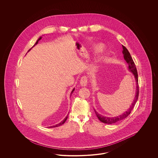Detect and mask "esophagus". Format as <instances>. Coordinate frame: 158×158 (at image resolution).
Here are the masks:
<instances>
[{"instance_id":"esophagus-1","label":"esophagus","mask_w":158,"mask_h":158,"mask_svg":"<svg viewBox=\"0 0 158 158\" xmlns=\"http://www.w3.org/2000/svg\"><path fill=\"white\" fill-rule=\"evenodd\" d=\"M80 83L82 86H86L88 83V77L86 76H82L80 80Z\"/></svg>"}]
</instances>
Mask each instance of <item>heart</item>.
Masks as SVG:
<instances>
[{
	"label": "heart",
	"instance_id": "heart-1",
	"mask_svg": "<svg viewBox=\"0 0 158 158\" xmlns=\"http://www.w3.org/2000/svg\"><path fill=\"white\" fill-rule=\"evenodd\" d=\"M104 49V47L102 45H98L95 47L94 50V52L96 54H99V53H101Z\"/></svg>",
	"mask_w": 158,
	"mask_h": 158
}]
</instances>
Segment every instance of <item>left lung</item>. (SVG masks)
Masks as SVG:
<instances>
[{
  "mask_svg": "<svg viewBox=\"0 0 158 158\" xmlns=\"http://www.w3.org/2000/svg\"><path fill=\"white\" fill-rule=\"evenodd\" d=\"M123 46V54L124 56V58L125 60L127 61V63L128 64V70L130 71H131L133 75L135 77V81H136V84H137V86H136V92H135V96L134 101L132 104L131 106L130 107V108L128 109L127 111H126V113H124L123 114L120 115L118 117H104L100 114H99L95 110V113L96 114L98 119L101 121V122L105 123V124H113L115 123H117L119 121L123 119H124L125 118H126L127 116L129 115V114L131 113V110H133V108H134L135 103L138 99L139 97V83H138V74H137V69L135 68V62L133 60L130 54L129 53V52L128 51L127 49L126 48V47L124 45Z\"/></svg>",
  "mask_w": 158,
  "mask_h": 158,
  "instance_id": "obj_1",
  "label": "left lung"
}]
</instances>
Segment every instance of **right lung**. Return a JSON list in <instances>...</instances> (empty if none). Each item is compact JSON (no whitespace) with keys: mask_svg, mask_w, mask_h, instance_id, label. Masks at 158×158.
Instances as JSON below:
<instances>
[{"mask_svg":"<svg viewBox=\"0 0 158 158\" xmlns=\"http://www.w3.org/2000/svg\"><path fill=\"white\" fill-rule=\"evenodd\" d=\"M41 37L39 38H38V39L37 41V42H36V43H35V44H34V45H33V46H32V47H34V45H35V44H37L38 43V41H40V40H41ZM30 50H31V48H30V50H28V51H30ZM74 90H75V89H73V90H72V92H71V95H72V93H73V91H74ZM68 115H67V116H66V118H64V120H63L62 121H61V122H60V123H59V124H57V125H56V126H52V127H50V128L56 127H58V126H61V125H62V124H64V122H65V121H66V120H67V118H68Z\"/></svg>","mask_w":158,"mask_h":158,"instance_id":"add662e5","label":"right lung"}]
</instances>
